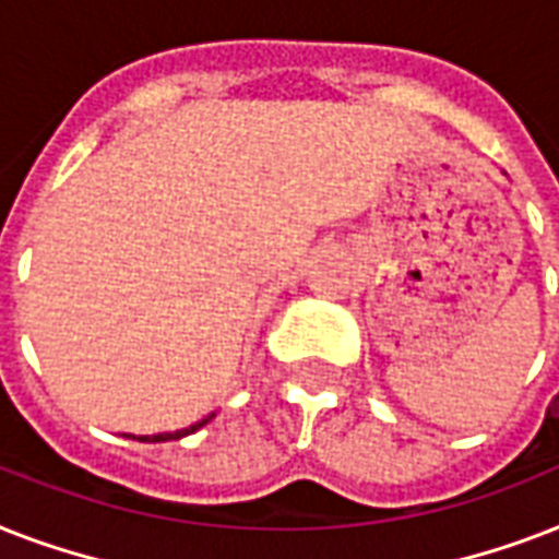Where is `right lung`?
I'll return each instance as SVG.
<instances>
[{"instance_id":"1","label":"right lung","mask_w":559,"mask_h":559,"mask_svg":"<svg viewBox=\"0 0 559 559\" xmlns=\"http://www.w3.org/2000/svg\"><path fill=\"white\" fill-rule=\"evenodd\" d=\"M211 417H214V415H209V417H202V420H197V424H193V426H188V429H177V432H159V435H139V438H135V441H147V443H159V441H179V438H186V435L197 432V429H200V426H205V424H209Z\"/></svg>"}]
</instances>
